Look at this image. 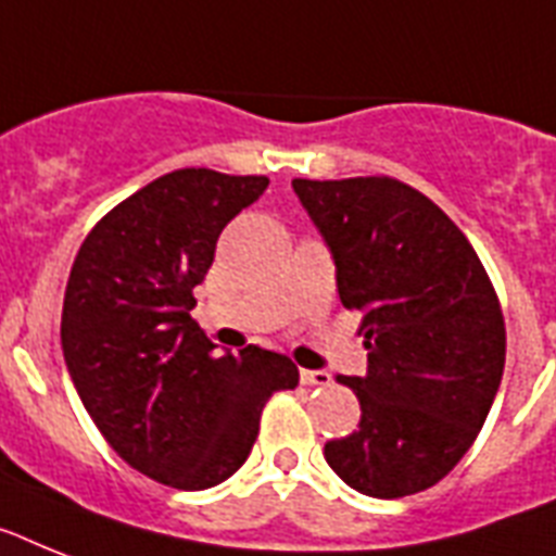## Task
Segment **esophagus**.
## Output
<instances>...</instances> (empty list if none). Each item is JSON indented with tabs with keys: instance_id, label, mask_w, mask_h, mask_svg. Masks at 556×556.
Returning a JSON list of instances; mask_svg holds the SVG:
<instances>
[{
	"instance_id": "obj_1",
	"label": "esophagus",
	"mask_w": 556,
	"mask_h": 556,
	"mask_svg": "<svg viewBox=\"0 0 556 556\" xmlns=\"http://www.w3.org/2000/svg\"><path fill=\"white\" fill-rule=\"evenodd\" d=\"M300 380H302V386L325 388V386H331V374H328V371H308V368H302Z\"/></svg>"
}]
</instances>
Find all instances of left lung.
Listing matches in <instances>:
<instances>
[{
	"instance_id": "1",
	"label": "left lung",
	"mask_w": 556,
	"mask_h": 556,
	"mask_svg": "<svg viewBox=\"0 0 556 556\" xmlns=\"http://www.w3.org/2000/svg\"><path fill=\"white\" fill-rule=\"evenodd\" d=\"M368 349L354 434L325 442L345 485L380 500L431 489L480 434L505 368V323L480 256L426 193L391 176L293 179Z\"/></svg>"
}]
</instances>
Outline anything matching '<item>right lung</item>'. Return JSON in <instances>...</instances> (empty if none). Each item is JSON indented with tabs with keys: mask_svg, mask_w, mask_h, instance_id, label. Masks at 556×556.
I'll return each mask as SVG.
<instances>
[{
	"mask_svg": "<svg viewBox=\"0 0 556 556\" xmlns=\"http://www.w3.org/2000/svg\"><path fill=\"white\" fill-rule=\"evenodd\" d=\"M268 176L182 168L105 214L74 260L62 351L85 410L130 468L182 491L219 485L248 459L286 354H219L191 319L216 239Z\"/></svg>",
	"mask_w": 556,
	"mask_h": 556,
	"instance_id": "obj_1",
	"label": "right lung"
}]
</instances>
